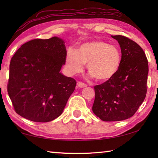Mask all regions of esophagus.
Segmentation results:
<instances>
[{
	"mask_svg": "<svg viewBox=\"0 0 158 158\" xmlns=\"http://www.w3.org/2000/svg\"><path fill=\"white\" fill-rule=\"evenodd\" d=\"M77 86L79 88H85L87 86L86 84H85L84 83H82V82H78L77 83Z\"/></svg>",
	"mask_w": 158,
	"mask_h": 158,
	"instance_id": "1",
	"label": "esophagus"
}]
</instances>
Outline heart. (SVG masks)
<instances>
[{
    "instance_id": "obj_1",
    "label": "heart",
    "mask_w": 158,
    "mask_h": 158,
    "mask_svg": "<svg viewBox=\"0 0 158 158\" xmlns=\"http://www.w3.org/2000/svg\"><path fill=\"white\" fill-rule=\"evenodd\" d=\"M122 55L118 48L105 42L95 40L84 42L78 49H69L65 57V66L70 75L84 70L100 82H106L116 75L121 68Z\"/></svg>"
}]
</instances>
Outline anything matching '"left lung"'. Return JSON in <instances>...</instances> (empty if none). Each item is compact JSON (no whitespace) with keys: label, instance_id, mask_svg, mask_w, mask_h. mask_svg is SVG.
I'll list each match as a JSON object with an SVG mask.
<instances>
[{"label":"left lung","instance_id":"8db88e82","mask_svg":"<svg viewBox=\"0 0 158 158\" xmlns=\"http://www.w3.org/2000/svg\"><path fill=\"white\" fill-rule=\"evenodd\" d=\"M121 47L122 63L113 78L94 87L93 111L104 121L132 117L146 98L148 63L139 45L127 37L111 35Z\"/></svg>","mask_w":158,"mask_h":158}]
</instances>
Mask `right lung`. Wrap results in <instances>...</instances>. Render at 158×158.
<instances>
[{
    "instance_id": "right-lung-1",
    "label": "right lung",
    "mask_w": 158,
    "mask_h": 158,
    "mask_svg": "<svg viewBox=\"0 0 158 158\" xmlns=\"http://www.w3.org/2000/svg\"><path fill=\"white\" fill-rule=\"evenodd\" d=\"M65 42L58 37L21 45L10 64L7 92L15 110L31 121H52L62 114L77 82L60 73Z\"/></svg>"
}]
</instances>
